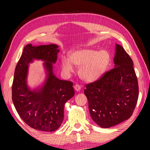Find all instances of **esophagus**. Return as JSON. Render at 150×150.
<instances>
[{
  "mask_svg": "<svg viewBox=\"0 0 150 150\" xmlns=\"http://www.w3.org/2000/svg\"><path fill=\"white\" fill-rule=\"evenodd\" d=\"M74 88H75V90L76 91H77V92H78V91H80L81 88V85L76 84V85L74 86Z\"/></svg>",
  "mask_w": 150,
  "mask_h": 150,
  "instance_id": "obj_1",
  "label": "esophagus"
}]
</instances>
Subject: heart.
I'll use <instances>...</instances> for the list:
<instances>
[{
	"label": "heart",
	"mask_w": 150,
	"mask_h": 150,
	"mask_svg": "<svg viewBox=\"0 0 150 150\" xmlns=\"http://www.w3.org/2000/svg\"><path fill=\"white\" fill-rule=\"evenodd\" d=\"M110 62V56L105 50L81 48L69 53V59L62 57L61 65L66 75L74 71L73 65L79 67V75L83 81L94 82L99 79L106 72Z\"/></svg>",
	"instance_id": "heart-1"
}]
</instances>
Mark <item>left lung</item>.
<instances>
[{
	"label": "left lung",
	"instance_id": "1",
	"mask_svg": "<svg viewBox=\"0 0 150 150\" xmlns=\"http://www.w3.org/2000/svg\"><path fill=\"white\" fill-rule=\"evenodd\" d=\"M114 62V69L86 85L84 91L91 118L104 128L128 120L138 98V83L132 59L117 44Z\"/></svg>",
	"mask_w": 150,
	"mask_h": 150
}]
</instances>
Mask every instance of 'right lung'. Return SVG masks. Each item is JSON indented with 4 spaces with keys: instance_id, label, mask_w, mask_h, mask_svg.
Instances as JSON below:
<instances>
[{
    "instance_id": "1",
    "label": "right lung",
    "mask_w": 150,
    "mask_h": 150,
    "mask_svg": "<svg viewBox=\"0 0 150 150\" xmlns=\"http://www.w3.org/2000/svg\"><path fill=\"white\" fill-rule=\"evenodd\" d=\"M58 48L55 44L26 45L16 66L12 87V101L20 118L31 128L49 132L59 128L65 104L75 95L73 83L59 79L53 71ZM34 60L44 62L47 77L41 86L32 89L27 78L29 64Z\"/></svg>"
}]
</instances>
